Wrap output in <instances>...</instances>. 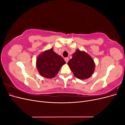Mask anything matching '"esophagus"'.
Here are the masks:
<instances>
[{
	"label": "esophagus",
	"instance_id": "34e87169",
	"mask_svg": "<svg viewBox=\"0 0 125 125\" xmlns=\"http://www.w3.org/2000/svg\"><path fill=\"white\" fill-rule=\"evenodd\" d=\"M65 62L67 63L68 62V61H69V58H68V57H66V58H65Z\"/></svg>",
	"mask_w": 125,
	"mask_h": 125
}]
</instances>
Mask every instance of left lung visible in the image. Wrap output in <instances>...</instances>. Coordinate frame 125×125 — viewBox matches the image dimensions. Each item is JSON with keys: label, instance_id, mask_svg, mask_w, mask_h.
I'll use <instances>...</instances> for the list:
<instances>
[{"label": "left lung", "instance_id": "obj_1", "mask_svg": "<svg viewBox=\"0 0 125 125\" xmlns=\"http://www.w3.org/2000/svg\"><path fill=\"white\" fill-rule=\"evenodd\" d=\"M74 76L81 80L90 78L95 69L92 58L83 51L77 50L67 63Z\"/></svg>", "mask_w": 125, "mask_h": 125}]
</instances>
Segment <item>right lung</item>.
<instances>
[{"mask_svg":"<svg viewBox=\"0 0 125 125\" xmlns=\"http://www.w3.org/2000/svg\"><path fill=\"white\" fill-rule=\"evenodd\" d=\"M66 63L62 56L57 54L52 48L41 54L36 59V68L42 76L52 78Z\"/></svg>","mask_w":125,"mask_h":125,"instance_id":"obj_1","label":"right lung"}]
</instances>
